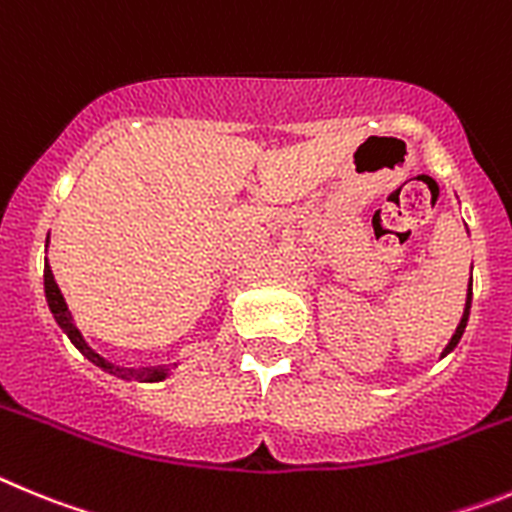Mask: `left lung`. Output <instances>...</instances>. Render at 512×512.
<instances>
[{
	"label": "left lung",
	"instance_id": "8db88e82",
	"mask_svg": "<svg viewBox=\"0 0 512 512\" xmlns=\"http://www.w3.org/2000/svg\"><path fill=\"white\" fill-rule=\"evenodd\" d=\"M469 306H472V283H469V290H467V303H464V313H462V321H459L457 331H454V334H451L449 344H446V347H444V352H441V357H446V354H449V352H451V349L457 347V344H459V339H462L464 329H467V319H469Z\"/></svg>",
	"mask_w": 512,
	"mask_h": 512
}]
</instances>
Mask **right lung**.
Instances as JSON below:
<instances>
[{"mask_svg": "<svg viewBox=\"0 0 512 512\" xmlns=\"http://www.w3.org/2000/svg\"><path fill=\"white\" fill-rule=\"evenodd\" d=\"M50 239V237H48ZM48 247V245H45ZM43 278H45V301H48V308L50 313H53L55 324L61 326L63 334L71 339L73 347L78 349V352L84 354L89 362H94L96 367H101L104 372H109V375L114 377H122V380H137V382H160L165 380V377L170 375V370L173 367L170 365H160V367H119V365H112V362H107V359L101 357L99 352H94V349L89 347V342L84 339V334L78 331V326L73 324V316L71 311H68V303L66 298H63L61 288H58V283H55L53 278V270H50L48 260H45V270H43Z\"/></svg>", "mask_w": 512, "mask_h": 512, "instance_id": "1", "label": "right lung"}]
</instances>
